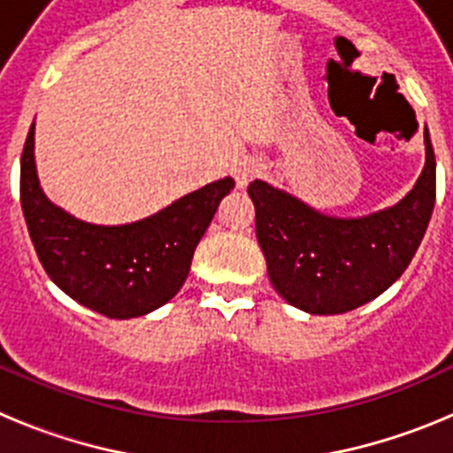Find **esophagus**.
Returning a JSON list of instances; mask_svg holds the SVG:
<instances>
[{
  "label": "esophagus",
  "mask_w": 453,
  "mask_h": 453,
  "mask_svg": "<svg viewBox=\"0 0 453 453\" xmlns=\"http://www.w3.org/2000/svg\"><path fill=\"white\" fill-rule=\"evenodd\" d=\"M261 172L263 165L258 161H242L235 170V183H238V188H245L251 179L261 177Z\"/></svg>",
  "instance_id": "esophagus-1"
}]
</instances>
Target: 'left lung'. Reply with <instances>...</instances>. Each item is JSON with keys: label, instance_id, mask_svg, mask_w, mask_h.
Here are the masks:
<instances>
[{"label": "left lung", "instance_id": "1", "mask_svg": "<svg viewBox=\"0 0 453 453\" xmlns=\"http://www.w3.org/2000/svg\"><path fill=\"white\" fill-rule=\"evenodd\" d=\"M426 163L399 203L363 218H331L302 199L251 181L256 238L274 290L311 315L363 306L397 281L422 242L435 203V156L424 131Z\"/></svg>", "mask_w": 453, "mask_h": 453}]
</instances>
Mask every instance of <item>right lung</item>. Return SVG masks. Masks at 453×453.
I'll use <instances>...</instances> for the list:
<instances>
[{
    "label": "right lung",
    "instance_id": "obj_1",
    "mask_svg": "<svg viewBox=\"0 0 453 453\" xmlns=\"http://www.w3.org/2000/svg\"><path fill=\"white\" fill-rule=\"evenodd\" d=\"M34 135L31 124L19 161V202L51 281L111 319L140 318L170 302L188 279L192 254L219 202L234 190V179L208 183L138 222L90 224L45 197L35 172Z\"/></svg>",
    "mask_w": 453,
    "mask_h": 453
}]
</instances>
